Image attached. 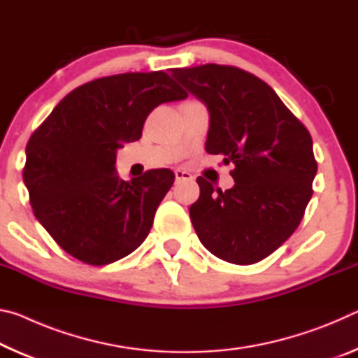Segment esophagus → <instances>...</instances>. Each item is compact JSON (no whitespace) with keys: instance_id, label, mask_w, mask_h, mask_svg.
Instances as JSON below:
<instances>
[{"instance_id":"1","label":"esophagus","mask_w":358,"mask_h":358,"mask_svg":"<svg viewBox=\"0 0 358 358\" xmlns=\"http://www.w3.org/2000/svg\"><path fill=\"white\" fill-rule=\"evenodd\" d=\"M192 175L187 172V171H181V169H177L175 171V180L180 181V180H191Z\"/></svg>"}]
</instances>
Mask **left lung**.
Masks as SVG:
<instances>
[{"label":"left lung","instance_id":"left-lung-1","mask_svg":"<svg viewBox=\"0 0 358 358\" xmlns=\"http://www.w3.org/2000/svg\"><path fill=\"white\" fill-rule=\"evenodd\" d=\"M210 110L205 150L234 162L227 191L203 177L189 216L216 257L238 265L270 256L299 227L313 196V138L273 88L251 72L222 64L172 69Z\"/></svg>","mask_w":358,"mask_h":358}]
</instances>
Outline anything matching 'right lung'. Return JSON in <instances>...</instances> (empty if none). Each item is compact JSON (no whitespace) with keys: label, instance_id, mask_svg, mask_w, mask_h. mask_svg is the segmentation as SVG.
<instances>
[{"label":"right lung","instance_id":"right-lung-1","mask_svg":"<svg viewBox=\"0 0 358 358\" xmlns=\"http://www.w3.org/2000/svg\"><path fill=\"white\" fill-rule=\"evenodd\" d=\"M185 98L162 71L96 78L72 90L29 137L23 167L29 203L72 257L107 265L147 238L175 175L153 169L120 180L117 150L142 137L155 107Z\"/></svg>","mask_w":358,"mask_h":358}]
</instances>
